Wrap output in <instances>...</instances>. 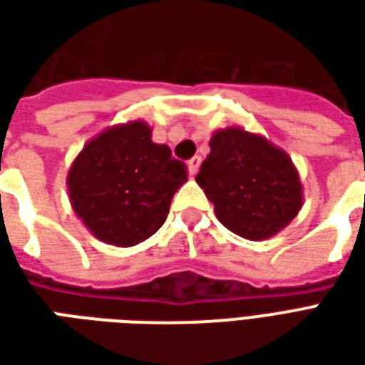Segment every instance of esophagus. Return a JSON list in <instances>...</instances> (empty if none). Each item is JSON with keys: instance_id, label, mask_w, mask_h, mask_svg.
<instances>
[{"instance_id": "34e87169", "label": "esophagus", "mask_w": 365, "mask_h": 365, "mask_svg": "<svg viewBox=\"0 0 365 365\" xmlns=\"http://www.w3.org/2000/svg\"><path fill=\"white\" fill-rule=\"evenodd\" d=\"M187 166H190L191 175H195V174H197L199 166H201V156H193V158H191L190 162H187Z\"/></svg>"}]
</instances>
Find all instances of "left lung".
I'll list each match as a JSON object with an SVG mask.
<instances>
[{"label":"left lung","mask_w":365,"mask_h":365,"mask_svg":"<svg viewBox=\"0 0 365 365\" xmlns=\"http://www.w3.org/2000/svg\"><path fill=\"white\" fill-rule=\"evenodd\" d=\"M195 182L217 219L238 237L266 240L303 207V185L287 152L240 127L215 130Z\"/></svg>","instance_id":"8db88e82"}]
</instances>
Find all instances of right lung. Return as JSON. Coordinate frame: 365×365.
Wrapping results in <instances>:
<instances>
[{
  "label": "right lung",
  "mask_w": 365,
  "mask_h": 365,
  "mask_svg": "<svg viewBox=\"0 0 365 365\" xmlns=\"http://www.w3.org/2000/svg\"><path fill=\"white\" fill-rule=\"evenodd\" d=\"M187 168L166 144L152 143L144 120L113 125L93 136L68 172L70 203L86 229L107 245L128 248L164 225Z\"/></svg>",
  "instance_id": "right-lung-1"
}]
</instances>
